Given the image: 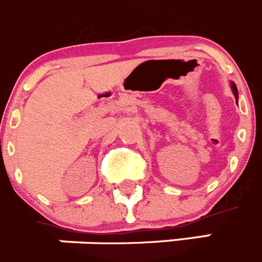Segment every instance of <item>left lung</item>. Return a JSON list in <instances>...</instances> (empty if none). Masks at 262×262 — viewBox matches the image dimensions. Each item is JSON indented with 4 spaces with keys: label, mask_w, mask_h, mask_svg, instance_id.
<instances>
[{
    "label": "left lung",
    "mask_w": 262,
    "mask_h": 262,
    "mask_svg": "<svg viewBox=\"0 0 262 262\" xmlns=\"http://www.w3.org/2000/svg\"><path fill=\"white\" fill-rule=\"evenodd\" d=\"M231 88H232V92H234V96H235V98H236V100H237V90H236V85H235L234 83L231 84Z\"/></svg>",
    "instance_id": "8db88e82"
}]
</instances>
